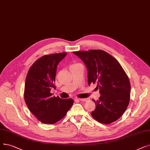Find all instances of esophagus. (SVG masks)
<instances>
[{"label": "esophagus", "instance_id": "esophagus-1", "mask_svg": "<svg viewBox=\"0 0 150 150\" xmlns=\"http://www.w3.org/2000/svg\"><path fill=\"white\" fill-rule=\"evenodd\" d=\"M79 100H80V101H82V102H86V101H88V100H89V99H88V98H85V99H79Z\"/></svg>", "mask_w": 150, "mask_h": 150}]
</instances>
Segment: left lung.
Here are the masks:
<instances>
[{"instance_id": "1", "label": "left lung", "mask_w": 150, "mask_h": 150, "mask_svg": "<svg viewBox=\"0 0 150 150\" xmlns=\"http://www.w3.org/2000/svg\"><path fill=\"white\" fill-rule=\"evenodd\" d=\"M88 70V81L97 83L100 96L93 100L96 108L91 115L101 123L110 124L118 120L129 105L131 84L120 64L107 52L100 50L74 51Z\"/></svg>"}]
</instances>
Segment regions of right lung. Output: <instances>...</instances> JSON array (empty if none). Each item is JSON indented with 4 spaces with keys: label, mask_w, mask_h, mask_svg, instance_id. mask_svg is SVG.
<instances>
[{
    "label": "right lung",
    "mask_w": 150,
    "mask_h": 150,
    "mask_svg": "<svg viewBox=\"0 0 150 150\" xmlns=\"http://www.w3.org/2000/svg\"><path fill=\"white\" fill-rule=\"evenodd\" d=\"M67 53L45 55L37 59L29 70L25 82L24 100L36 118L45 124H54L66 116L74 100L52 96L55 89L57 66Z\"/></svg>",
    "instance_id": "right-lung-1"
}]
</instances>
